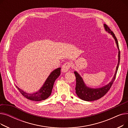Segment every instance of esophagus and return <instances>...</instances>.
Masks as SVG:
<instances>
[{"label":"esophagus","mask_w":128,"mask_h":128,"mask_svg":"<svg viewBox=\"0 0 128 128\" xmlns=\"http://www.w3.org/2000/svg\"><path fill=\"white\" fill-rule=\"evenodd\" d=\"M71 63L70 62H66L65 63H64L62 67V71L63 72H68L71 67Z\"/></svg>","instance_id":"obj_1"}]
</instances>
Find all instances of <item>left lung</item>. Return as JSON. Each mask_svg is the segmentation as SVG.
I'll list each match as a JSON object with an SVG mask.
<instances>
[{
  "instance_id": "left-lung-1",
  "label": "left lung",
  "mask_w": 128,
  "mask_h": 128,
  "mask_svg": "<svg viewBox=\"0 0 128 128\" xmlns=\"http://www.w3.org/2000/svg\"><path fill=\"white\" fill-rule=\"evenodd\" d=\"M104 27L105 30L110 33V35H112L114 39H115L116 44H117V48L118 49V64L116 67V70L115 72V74L111 80V82L107 84V85L103 86L101 88H91L90 87L86 86L84 82L83 79L81 77L79 74L76 72H74V74L76 76V93L77 94V96L82 100L86 101H93V100H97L103 97L106 93L108 92V91L110 89L111 86L115 79L116 76L117 72V70L118 69V67L120 63V53L119 48V45L118 40L114 34V32L110 30V29L107 26V25L104 24Z\"/></svg>"
}]
</instances>
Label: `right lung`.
Instances as JSON below:
<instances>
[{"instance_id":"right-lung-1","label":"right lung","mask_w":128,"mask_h":128,"mask_svg":"<svg viewBox=\"0 0 128 128\" xmlns=\"http://www.w3.org/2000/svg\"><path fill=\"white\" fill-rule=\"evenodd\" d=\"M60 74V68H58L52 71L48 77L46 78L43 86L38 91L32 93H28L24 91L23 90L16 86L18 91L26 98L34 100V101H41L48 98L51 94L52 90L54 83L56 80L59 77Z\"/></svg>"}]
</instances>
